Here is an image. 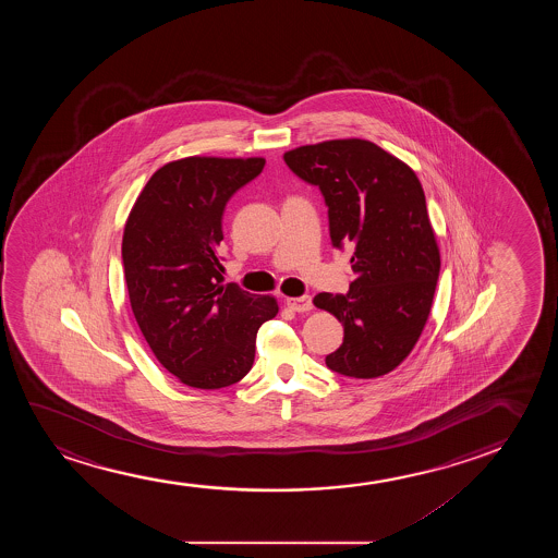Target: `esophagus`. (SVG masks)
<instances>
[{
	"label": "esophagus",
	"mask_w": 558,
	"mask_h": 558,
	"mask_svg": "<svg viewBox=\"0 0 558 558\" xmlns=\"http://www.w3.org/2000/svg\"><path fill=\"white\" fill-rule=\"evenodd\" d=\"M288 306H290L291 311H295V313H308L311 308H313V299L311 295H301V298H290L288 301Z\"/></svg>",
	"instance_id": "1"
}]
</instances>
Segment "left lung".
<instances>
[{
  "label": "left lung",
  "instance_id": "left-lung-1",
  "mask_svg": "<svg viewBox=\"0 0 558 558\" xmlns=\"http://www.w3.org/2000/svg\"><path fill=\"white\" fill-rule=\"evenodd\" d=\"M283 161L320 189L331 244L352 252L349 293L314 298L343 324V344L326 356V366L356 379L389 374L417 343L440 275L420 179L362 138L299 146Z\"/></svg>",
  "mask_w": 558,
  "mask_h": 558
}]
</instances>
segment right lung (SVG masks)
<instances>
[{
	"label": "right lung",
	"instance_id": "obj_1",
	"mask_svg": "<svg viewBox=\"0 0 558 558\" xmlns=\"http://www.w3.org/2000/svg\"><path fill=\"white\" fill-rule=\"evenodd\" d=\"M263 158L192 156L158 169L122 240L131 308L154 356L194 389H222L252 369L260 324L278 303L222 286V214Z\"/></svg>",
	"mask_w": 558,
	"mask_h": 558
}]
</instances>
